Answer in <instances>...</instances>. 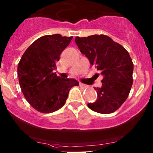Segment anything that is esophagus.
I'll list each match as a JSON object with an SVG mask.
<instances>
[{"instance_id":"obj_1","label":"esophagus","mask_w":153,"mask_h":153,"mask_svg":"<svg viewBox=\"0 0 153 153\" xmlns=\"http://www.w3.org/2000/svg\"><path fill=\"white\" fill-rule=\"evenodd\" d=\"M79 86H80L81 88H86V87H87V86H86V84H82V83H80Z\"/></svg>"}]
</instances>
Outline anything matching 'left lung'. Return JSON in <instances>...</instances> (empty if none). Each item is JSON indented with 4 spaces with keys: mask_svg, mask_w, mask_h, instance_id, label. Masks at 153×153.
<instances>
[{
    "mask_svg": "<svg viewBox=\"0 0 153 153\" xmlns=\"http://www.w3.org/2000/svg\"><path fill=\"white\" fill-rule=\"evenodd\" d=\"M75 42L103 76L102 86L95 88L97 100L88 103V107L103 114L118 110L128 97L133 85V63L128 51L104 35L76 37Z\"/></svg>",
    "mask_w": 153,
    "mask_h": 153,
    "instance_id": "1",
    "label": "left lung"
}]
</instances>
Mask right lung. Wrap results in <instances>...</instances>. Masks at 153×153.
<instances>
[{
    "label": "right lung",
    "instance_id": "add662e5",
    "mask_svg": "<svg viewBox=\"0 0 153 153\" xmlns=\"http://www.w3.org/2000/svg\"><path fill=\"white\" fill-rule=\"evenodd\" d=\"M73 37L55 34L39 37L28 48L18 63L19 84L33 108L43 114L59 110L65 104L69 90L79 84L62 79L54 72L60 54Z\"/></svg>",
    "mask_w": 153,
    "mask_h": 153
}]
</instances>
